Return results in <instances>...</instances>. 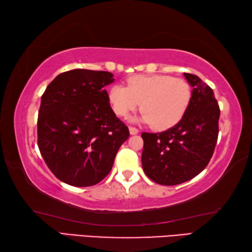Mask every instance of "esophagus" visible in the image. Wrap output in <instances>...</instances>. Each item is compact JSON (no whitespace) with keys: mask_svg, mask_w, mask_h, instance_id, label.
Masks as SVG:
<instances>
[{"mask_svg":"<svg viewBox=\"0 0 252 252\" xmlns=\"http://www.w3.org/2000/svg\"><path fill=\"white\" fill-rule=\"evenodd\" d=\"M129 131H130V134H132V135L139 133V130L134 126H129Z\"/></svg>","mask_w":252,"mask_h":252,"instance_id":"obj_1","label":"esophagus"}]
</instances>
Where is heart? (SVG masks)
<instances>
[{
  "label": "heart",
  "instance_id": "obj_1",
  "mask_svg": "<svg viewBox=\"0 0 252 252\" xmlns=\"http://www.w3.org/2000/svg\"><path fill=\"white\" fill-rule=\"evenodd\" d=\"M108 97L118 117H126L141 103L143 112L139 121L164 131L178 125L186 114L191 101V87L186 80L171 75H133L127 79L126 87H111Z\"/></svg>",
  "mask_w": 252,
  "mask_h": 252
}]
</instances>
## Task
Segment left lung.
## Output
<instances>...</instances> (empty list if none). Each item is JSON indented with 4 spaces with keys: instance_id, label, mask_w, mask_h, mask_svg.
Returning <instances> with one entry per match:
<instances>
[{
    "instance_id": "1",
    "label": "left lung",
    "mask_w": 252,
    "mask_h": 252,
    "mask_svg": "<svg viewBox=\"0 0 252 252\" xmlns=\"http://www.w3.org/2000/svg\"><path fill=\"white\" fill-rule=\"evenodd\" d=\"M183 75L192 92L181 121L160 133L141 134L143 171L162 186L180 185L198 176L208 165L218 140L220 109L212 89L197 75Z\"/></svg>"
}]
</instances>
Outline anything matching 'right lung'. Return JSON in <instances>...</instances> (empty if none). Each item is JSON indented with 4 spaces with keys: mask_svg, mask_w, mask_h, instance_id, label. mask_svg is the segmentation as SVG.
I'll return each instance as SVG.
<instances>
[{
    "mask_svg": "<svg viewBox=\"0 0 252 252\" xmlns=\"http://www.w3.org/2000/svg\"><path fill=\"white\" fill-rule=\"evenodd\" d=\"M106 71L75 69L59 74L41 97L37 146L59 180L74 187L99 183L112 169L129 129L111 109Z\"/></svg>",
    "mask_w": 252,
    "mask_h": 252,
    "instance_id": "1",
    "label": "right lung"
}]
</instances>
